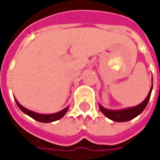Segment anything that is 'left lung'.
<instances>
[{
  "mask_svg": "<svg viewBox=\"0 0 160 160\" xmlns=\"http://www.w3.org/2000/svg\"><path fill=\"white\" fill-rule=\"evenodd\" d=\"M152 91V88H151L146 98L141 104H139L136 107H133V108H124V109H121V110H110V109L103 108L101 105H98V107L103 114L113 122H128V121H130L138 116L144 110V108H146L148 102L150 100Z\"/></svg>",
  "mask_w": 160,
  "mask_h": 160,
  "instance_id": "8db88e82",
  "label": "left lung"
}]
</instances>
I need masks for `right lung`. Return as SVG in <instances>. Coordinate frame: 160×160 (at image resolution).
I'll return each mask as SVG.
<instances>
[{"instance_id":"add662e5","label":"right lung","mask_w":160,"mask_h":160,"mask_svg":"<svg viewBox=\"0 0 160 160\" xmlns=\"http://www.w3.org/2000/svg\"><path fill=\"white\" fill-rule=\"evenodd\" d=\"M16 100V103H17V105L18 106V108H20L21 110H22V112H24L25 114H27L29 115L30 117H32L34 120H36L38 122H44V123H48V122H55V121H57L59 119H61V118H62L64 115H65V113L68 112V108L69 107H67L66 108H64L62 109V111H60V112H54V113H50V114H43V113H38V112H33V111H31V110H29L27 108H23L22 105H20L19 102H18L17 99H15Z\"/></svg>"}]
</instances>
